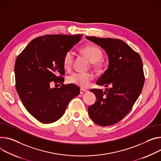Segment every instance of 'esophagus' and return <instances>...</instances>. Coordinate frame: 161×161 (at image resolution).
I'll list each match as a JSON object with an SVG mask.
<instances>
[{
    "label": "esophagus",
    "mask_w": 161,
    "mask_h": 161,
    "mask_svg": "<svg viewBox=\"0 0 161 161\" xmlns=\"http://www.w3.org/2000/svg\"><path fill=\"white\" fill-rule=\"evenodd\" d=\"M87 92H88V91H87V90H85V89H80V94H85V93H86Z\"/></svg>",
    "instance_id": "obj_1"
}]
</instances>
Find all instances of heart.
<instances>
[{
	"mask_svg": "<svg viewBox=\"0 0 161 161\" xmlns=\"http://www.w3.org/2000/svg\"><path fill=\"white\" fill-rule=\"evenodd\" d=\"M80 52L88 60L96 69H99L101 67V63L100 60L103 57V53L101 50L94 45H87L80 49ZM73 59H74V54L71 51H67L63 60L64 67L65 69H69L72 64ZM94 76L89 73H81L75 72L69 76L67 78L68 83L75 85L81 88H86L93 80Z\"/></svg>",
	"mask_w": 161,
	"mask_h": 161,
	"instance_id": "obj_1",
	"label": "heart"
}]
</instances>
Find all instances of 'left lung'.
<instances>
[{
    "label": "left lung",
    "mask_w": 161,
    "mask_h": 161,
    "mask_svg": "<svg viewBox=\"0 0 161 161\" xmlns=\"http://www.w3.org/2000/svg\"><path fill=\"white\" fill-rule=\"evenodd\" d=\"M86 38L103 49L108 55V69L96 84L110 86L104 92L91 90L97 101L89 107V114L97 125L110 126L125 118L142 91L144 83L142 60L137 53L121 40L87 36Z\"/></svg>",
    "instance_id": "8db88e82"
}]
</instances>
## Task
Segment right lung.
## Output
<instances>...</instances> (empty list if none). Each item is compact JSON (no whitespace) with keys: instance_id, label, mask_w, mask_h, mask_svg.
I'll return each instance as SVG.
<instances>
[{"instance_id":"1","label":"right lung","mask_w":161,"mask_h":161,"mask_svg":"<svg viewBox=\"0 0 161 161\" xmlns=\"http://www.w3.org/2000/svg\"><path fill=\"white\" fill-rule=\"evenodd\" d=\"M82 35H53L31 40L14 65L16 89L26 110L42 123H51L64 115L70 101L80 94L73 84L64 85L65 54ZM53 82L60 88H50ZM60 85V84H59Z\"/></svg>"}]
</instances>
